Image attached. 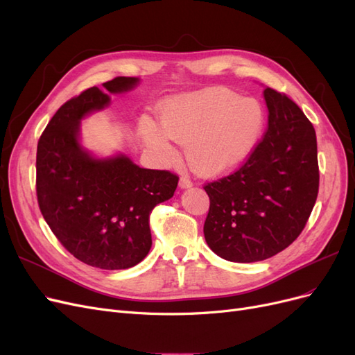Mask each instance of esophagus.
<instances>
[{"instance_id": "1", "label": "esophagus", "mask_w": 355, "mask_h": 355, "mask_svg": "<svg viewBox=\"0 0 355 355\" xmlns=\"http://www.w3.org/2000/svg\"><path fill=\"white\" fill-rule=\"evenodd\" d=\"M191 187H192V182H191L188 178L182 176L180 180H179V188H180V189H188V188H191Z\"/></svg>"}]
</instances>
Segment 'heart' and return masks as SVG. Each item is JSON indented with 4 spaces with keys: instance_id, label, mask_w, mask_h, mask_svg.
Segmentation results:
<instances>
[{
    "instance_id": "b5f03b06",
    "label": "heart",
    "mask_w": 355,
    "mask_h": 355,
    "mask_svg": "<svg viewBox=\"0 0 355 355\" xmlns=\"http://www.w3.org/2000/svg\"><path fill=\"white\" fill-rule=\"evenodd\" d=\"M161 127L146 115L139 135L159 164L178 155L171 144L185 145L191 168L202 176H218L241 166L262 136L265 112L253 98L223 87L166 102L158 112Z\"/></svg>"
}]
</instances>
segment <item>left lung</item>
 Returning a JSON list of instances; mask_svg holds the SVG:
<instances>
[{"label": "left lung", "instance_id": "obj_1", "mask_svg": "<svg viewBox=\"0 0 355 355\" xmlns=\"http://www.w3.org/2000/svg\"><path fill=\"white\" fill-rule=\"evenodd\" d=\"M268 130L235 173L204 187L210 209L204 239L222 259L265 261L292 244L318 194L317 137L286 94L263 90Z\"/></svg>", "mask_w": 355, "mask_h": 355}]
</instances>
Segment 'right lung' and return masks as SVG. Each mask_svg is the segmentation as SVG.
Masks as SVG:
<instances>
[{"label": "right lung", "mask_w": 355, "mask_h": 355, "mask_svg": "<svg viewBox=\"0 0 355 355\" xmlns=\"http://www.w3.org/2000/svg\"><path fill=\"white\" fill-rule=\"evenodd\" d=\"M136 77H116L63 103L37 148V197L47 225L78 261L127 270L153 245L149 214L173 197L179 178L142 168L123 153L96 157L81 144V121L133 90Z\"/></svg>", "instance_id": "add662e5"}]
</instances>
